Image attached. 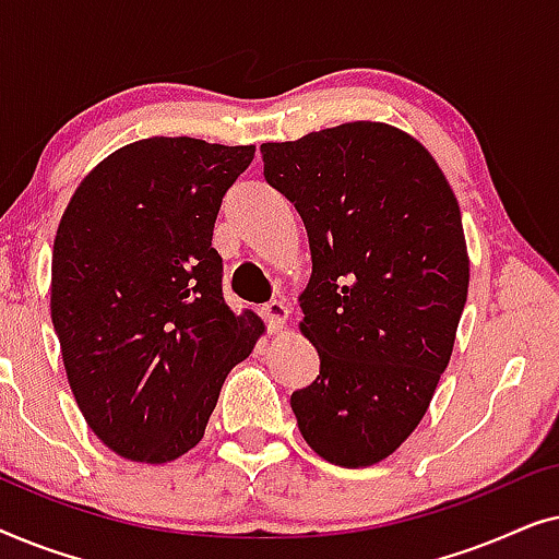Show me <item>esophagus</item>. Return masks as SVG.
<instances>
[{
	"label": "esophagus",
	"instance_id": "34e87169",
	"mask_svg": "<svg viewBox=\"0 0 559 559\" xmlns=\"http://www.w3.org/2000/svg\"><path fill=\"white\" fill-rule=\"evenodd\" d=\"M262 312H264L266 323H270L272 331H274V333H282V328L287 325V318H289V308H287V305L280 302V300L266 302L264 308H262Z\"/></svg>",
	"mask_w": 559,
	"mask_h": 559
}]
</instances>
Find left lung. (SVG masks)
Masks as SVG:
<instances>
[{"label":"left lung","instance_id":"8db88e82","mask_svg":"<svg viewBox=\"0 0 559 559\" xmlns=\"http://www.w3.org/2000/svg\"><path fill=\"white\" fill-rule=\"evenodd\" d=\"M264 178L300 211L312 274L300 333L320 373L293 394L302 438L341 468L415 432L453 354L471 259L438 159L384 121L264 142Z\"/></svg>","mask_w":559,"mask_h":559}]
</instances>
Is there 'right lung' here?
<instances>
[{
  "label": "right lung",
  "mask_w": 559,
  "mask_h": 559,
  "mask_svg": "<svg viewBox=\"0 0 559 559\" xmlns=\"http://www.w3.org/2000/svg\"><path fill=\"white\" fill-rule=\"evenodd\" d=\"M254 144L150 136L79 182L52 243L50 316L83 419L114 453L178 461L203 440L228 371L266 333L234 312L211 247Z\"/></svg>",
  "instance_id": "1"
}]
</instances>
